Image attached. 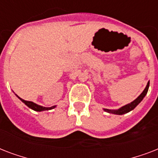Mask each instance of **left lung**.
I'll return each instance as SVG.
<instances>
[{
    "instance_id": "left-lung-1",
    "label": "left lung",
    "mask_w": 158,
    "mask_h": 158,
    "mask_svg": "<svg viewBox=\"0 0 158 158\" xmlns=\"http://www.w3.org/2000/svg\"><path fill=\"white\" fill-rule=\"evenodd\" d=\"M148 88H149V81L148 82L147 86L144 89V90L143 91L142 94H140L139 96L135 100L131 102L130 103H128L126 105L123 106H121V107L117 109V110H109V109H105V108H104L103 110L105 111H106V112L112 113V114H115V115H123V114H125V113L130 112V110H134L142 102V100L146 96V94H147L148 91Z\"/></svg>"
}]
</instances>
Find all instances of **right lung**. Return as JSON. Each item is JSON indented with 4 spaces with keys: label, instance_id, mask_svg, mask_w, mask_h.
Returning a JSON list of instances; mask_svg holds the SVG:
<instances>
[{
    "label": "right lung",
    "instance_id": "obj_1",
    "mask_svg": "<svg viewBox=\"0 0 158 158\" xmlns=\"http://www.w3.org/2000/svg\"><path fill=\"white\" fill-rule=\"evenodd\" d=\"M17 96V95H16ZM18 97V96H17ZM18 98H19V100L23 102V103L25 104L27 106H28L29 108H31L32 110H36V111H43V110H52L53 108H55L56 106H51V107H45V106H43L38 105V104L34 103L33 102H29V101H25V100H23V99L20 98L19 97H18Z\"/></svg>",
    "mask_w": 158,
    "mask_h": 158
}]
</instances>
